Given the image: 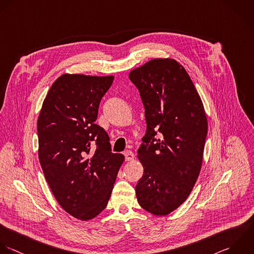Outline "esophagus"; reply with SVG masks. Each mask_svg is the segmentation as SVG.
I'll return each instance as SVG.
<instances>
[{
    "mask_svg": "<svg viewBox=\"0 0 254 254\" xmlns=\"http://www.w3.org/2000/svg\"><path fill=\"white\" fill-rule=\"evenodd\" d=\"M124 154H125V156H126V160H127V161H131V160H133V158H134V154H133V152L130 151V150L125 151Z\"/></svg>",
    "mask_w": 254,
    "mask_h": 254,
    "instance_id": "34e87169",
    "label": "esophagus"
}]
</instances>
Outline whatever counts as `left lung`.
Here are the masks:
<instances>
[{
  "mask_svg": "<svg viewBox=\"0 0 254 254\" xmlns=\"http://www.w3.org/2000/svg\"><path fill=\"white\" fill-rule=\"evenodd\" d=\"M128 77L139 90L147 125L137 150L143 175L136 199L148 213L167 216L187 200L199 177L206 112L189 74L175 59L149 60Z\"/></svg>",
  "mask_w": 254,
  "mask_h": 254,
  "instance_id": "1",
  "label": "left lung"
}]
</instances>
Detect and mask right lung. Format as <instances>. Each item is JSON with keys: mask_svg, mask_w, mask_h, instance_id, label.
Returning <instances> with one entry per match:
<instances>
[{"mask_svg": "<svg viewBox=\"0 0 254 254\" xmlns=\"http://www.w3.org/2000/svg\"><path fill=\"white\" fill-rule=\"evenodd\" d=\"M113 80V75H61L43 100L37 120L44 177L58 204L80 221L96 218L107 207L125 160L111 151L108 133L95 124Z\"/></svg>", "mask_w": 254, "mask_h": 254, "instance_id": "obj_1", "label": "right lung"}]
</instances>
